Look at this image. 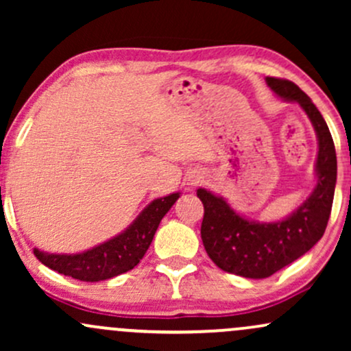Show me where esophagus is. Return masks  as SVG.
Here are the masks:
<instances>
[{
  "mask_svg": "<svg viewBox=\"0 0 351 351\" xmlns=\"http://www.w3.org/2000/svg\"><path fill=\"white\" fill-rule=\"evenodd\" d=\"M201 181V176H195V178L189 180V183H191V186H195V184H198Z\"/></svg>",
  "mask_w": 351,
  "mask_h": 351,
  "instance_id": "esophagus-1",
  "label": "esophagus"
}]
</instances>
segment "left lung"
Listing matches in <instances>:
<instances>
[{"label": "left lung", "instance_id": "1", "mask_svg": "<svg viewBox=\"0 0 351 351\" xmlns=\"http://www.w3.org/2000/svg\"><path fill=\"white\" fill-rule=\"evenodd\" d=\"M265 82L280 99L299 104L315 128L317 184L291 216L276 223L249 221L237 215L221 196L203 188L196 191L204 206L201 239L208 256L223 271L247 279L271 277L322 239L332 213L337 183L335 145L318 108L291 80L267 77Z\"/></svg>", "mask_w": 351, "mask_h": 351}]
</instances>
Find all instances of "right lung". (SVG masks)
Instances as JSON below:
<instances>
[{
	"label": "right lung",
	"mask_w": 351,
	"mask_h": 351,
	"mask_svg": "<svg viewBox=\"0 0 351 351\" xmlns=\"http://www.w3.org/2000/svg\"><path fill=\"white\" fill-rule=\"evenodd\" d=\"M180 193L153 199L119 236L79 254H49L34 247V256L52 271L84 282L107 280L130 271L150 247L160 221L170 211Z\"/></svg>",
	"instance_id": "obj_1"
}]
</instances>
